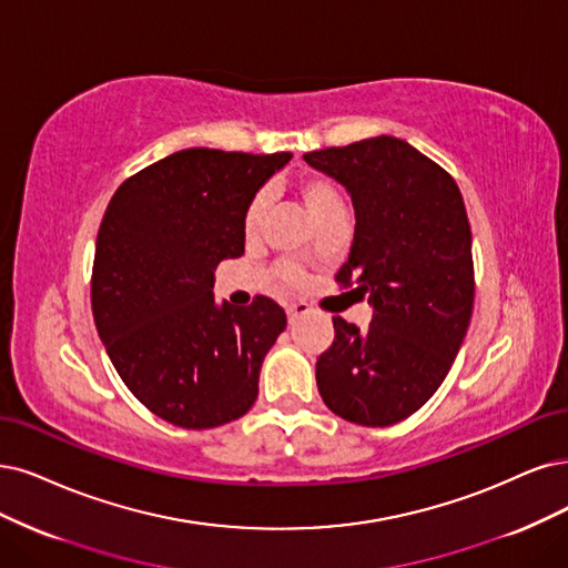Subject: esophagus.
I'll return each instance as SVG.
<instances>
[{"instance_id": "1", "label": "esophagus", "mask_w": 568, "mask_h": 568, "mask_svg": "<svg viewBox=\"0 0 568 568\" xmlns=\"http://www.w3.org/2000/svg\"><path fill=\"white\" fill-rule=\"evenodd\" d=\"M285 311H287V321H290V325H295L302 316H306V313L311 311V306H308L306 302H295V304H290Z\"/></svg>"}]
</instances>
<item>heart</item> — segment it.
Wrapping results in <instances>:
<instances>
[{
	"mask_svg": "<svg viewBox=\"0 0 568 568\" xmlns=\"http://www.w3.org/2000/svg\"><path fill=\"white\" fill-rule=\"evenodd\" d=\"M295 192L302 199V203L306 205L308 215L313 217V222H321L327 215L334 213H344V203L342 196L337 192V186H334L325 175L318 173H304L297 178L295 182ZM264 210H266V196L257 194L252 196V201L245 207V215H243V231L245 236H255L260 231L262 217H264ZM281 278L285 283H297L300 281V271L295 266H281Z\"/></svg>",
	"mask_w": 568,
	"mask_h": 568,
	"instance_id": "1",
	"label": "heart"
}]
</instances>
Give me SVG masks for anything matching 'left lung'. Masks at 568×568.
<instances>
[{"label":"left lung","instance_id":"8db88e82","mask_svg":"<svg viewBox=\"0 0 568 568\" xmlns=\"http://www.w3.org/2000/svg\"><path fill=\"white\" fill-rule=\"evenodd\" d=\"M304 161L348 189L355 234L337 283L374 308L367 329L332 318L334 342L316 363L318 390L351 424L393 426L445 382L473 316L464 196L443 165L390 135L308 152Z\"/></svg>","mask_w":568,"mask_h":568}]
</instances>
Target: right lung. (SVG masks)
<instances>
[{
	"instance_id": "right-lung-1",
	"label": "right lung",
	"mask_w": 568,
	"mask_h": 568,
	"mask_svg": "<svg viewBox=\"0 0 568 568\" xmlns=\"http://www.w3.org/2000/svg\"><path fill=\"white\" fill-rule=\"evenodd\" d=\"M290 159L182 150L131 175L104 210L93 321L121 382L168 424L215 428L257 400L285 311L268 297L217 306L213 271L243 255L245 207Z\"/></svg>"
}]
</instances>
